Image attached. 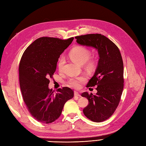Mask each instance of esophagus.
I'll return each instance as SVG.
<instances>
[{
	"label": "esophagus",
	"instance_id": "obj_1",
	"mask_svg": "<svg viewBox=\"0 0 146 146\" xmlns=\"http://www.w3.org/2000/svg\"><path fill=\"white\" fill-rule=\"evenodd\" d=\"M74 96H75V97H80V95L79 94L77 91H75V92H74Z\"/></svg>",
	"mask_w": 146,
	"mask_h": 146
}]
</instances>
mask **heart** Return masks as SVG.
I'll return each instance as SVG.
<instances>
[{"instance_id": "heart-1", "label": "heart", "mask_w": 146, "mask_h": 146, "mask_svg": "<svg viewBox=\"0 0 146 146\" xmlns=\"http://www.w3.org/2000/svg\"><path fill=\"white\" fill-rule=\"evenodd\" d=\"M91 51L88 48L77 46L74 47L69 52V56L73 61L76 62L83 64L85 63L86 67L89 69H94L96 66V60L90 58ZM64 64V58L61 56L58 62V67L59 69H61L63 67ZM87 80V77L86 76H82L76 77H71L69 79L67 82V84L69 86L78 89L81 86L82 83H85Z\"/></svg>"}]
</instances>
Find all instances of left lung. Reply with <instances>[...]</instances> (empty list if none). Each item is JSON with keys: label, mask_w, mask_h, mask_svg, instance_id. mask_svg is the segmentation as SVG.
<instances>
[{"label": "left lung", "mask_w": 146, "mask_h": 146, "mask_svg": "<svg viewBox=\"0 0 146 146\" xmlns=\"http://www.w3.org/2000/svg\"><path fill=\"white\" fill-rule=\"evenodd\" d=\"M79 44L92 47L98 51L99 60L96 72L86 87L98 86L96 94L82 93L89 101L83 110L90 120L100 122L107 120L115 111L123 88V65L117 46L101 34H88L75 37Z\"/></svg>", "instance_id": "1"}]
</instances>
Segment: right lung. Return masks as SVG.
<instances>
[{
	"label": "right lung",
	"mask_w": 146,
	"mask_h": 146,
	"mask_svg": "<svg viewBox=\"0 0 146 146\" xmlns=\"http://www.w3.org/2000/svg\"><path fill=\"white\" fill-rule=\"evenodd\" d=\"M73 39L39 38L21 57L19 74L22 95L29 113L38 122H54L60 116L65 103L73 98L74 91L68 87L59 88L56 94L48 88L49 78L55 72L60 55Z\"/></svg>",
	"instance_id": "add662e5"
}]
</instances>
